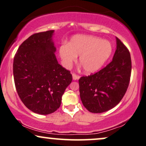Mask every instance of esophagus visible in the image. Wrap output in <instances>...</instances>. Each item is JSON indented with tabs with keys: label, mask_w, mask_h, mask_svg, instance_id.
I'll use <instances>...</instances> for the list:
<instances>
[{
	"label": "esophagus",
	"mask_w": 146,
	"mask_h": 146,
	"mask_svg": "<svg viewBox=\"0 0 146 146\" xmlns=\"http://www.w3.org/2000/svg\"><path fill=\"white\" fill-rule=\"evenodd\" d=\"M72 76H73V80H77V79H79V78H80V76L76 75L75 73H73V74H72Z\"/></svg>",
	"instance_id": "1"
}]
</instances>
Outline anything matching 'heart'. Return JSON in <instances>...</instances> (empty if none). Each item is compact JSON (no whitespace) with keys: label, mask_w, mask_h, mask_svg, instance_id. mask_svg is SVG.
Returning a JSON list of instances; mask_svg holds the SVG:
<instances>
[{"label":"heart","mask_w":146,"mask_h":146,"mask_svg":"<svg viewBox=\"0 0 146 146\" xmlns=\"http://www.w3.org/2000/svg\"><path fill=\"white\" fill-rule=\"evenodd\" d=\"M112 46L108 40L92 36H76L69 44L59 48L62 63L69 67L79 56V63L86 73H93L100 70L112 54Z\"/></svg>","instance_id":"heart-1"}]
</instances>
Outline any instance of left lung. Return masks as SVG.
I'll return each mask as SVG.
<instances>
[{
    "mask_svg": "<svg viewBox=\"0 0 146 146\" xmlns=\"http://www.w3.org/2000/svg\"><path fill=\"white\" fill-rule=\"evenodd\" d=\"M116 41L112 61L95 74L79 79L81 100L93 113L108 111L117 106L128 88L131 73L130 53L119 38Z\"/></svg>",
    "mask_w": 146,
    "mask_h": 146,
    "instance_id": "left-lung-1",
    "label": "left lung"
}]
</instances>
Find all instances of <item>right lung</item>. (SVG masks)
Masks as SVG:
<instances>
[{
	"label": "right lung",
	"instance_id": "obj_1",
	"mask_svg": "<svg viewBox=\"0 0 146 146\" xmlns=\"http://www.w3.org/2000/svg\"><path fill=\"white\" fill-rule=\"evenodd\" d=\"M54 30L34 34L22 43L15 55L13 77L18 95L28 109L49 114L61 104L72 75L58 64L53 42Z\"/></svg>",
	"mask_w": 146,
	"mask_h": 146
}]
</instances>
